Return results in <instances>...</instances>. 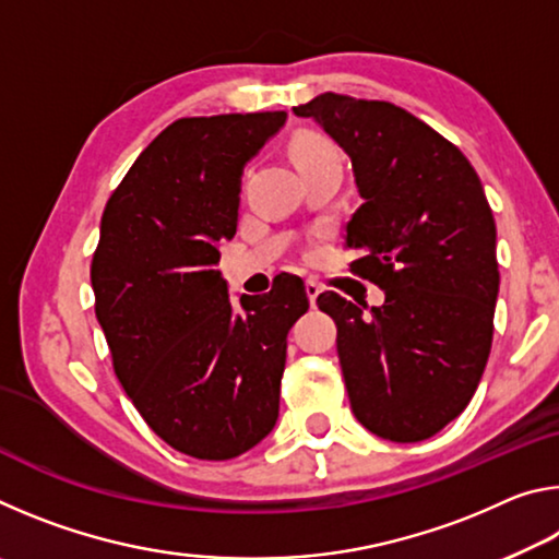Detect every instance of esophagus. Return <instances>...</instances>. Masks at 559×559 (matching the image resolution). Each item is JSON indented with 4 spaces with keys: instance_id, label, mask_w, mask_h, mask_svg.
<instances>
[{
    "instance_id": "esophagus-1",
    "label": "esophagus",
    "mask_w": 559,
    "mask_h": 559,
    "mask_svg": "<svg viewBox=\"0 0 559 559\" xmlns=\"http://www.w3.org/2000/svg\"><path fill=\"white\" fill-rule=\"evenodd\" d=\"M320 290H323V288H320L316 281H306V293H308V300H310V306H313V308H316V300L320 296Z\"/></svg>"
}]
</instances>
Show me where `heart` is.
<instances>
[{"mask_svg": "<svg viewBox=\"0 0 559 559\" xmlns=\"http://www.w3.org/2000/svg\"><path fill=\"white\" fill-rule=\"evenodd\" d=\"M288 153L293 157V163H296V167L302 173V169L323 163V159L337 157V147L330 143L325 135H320V132H298V135H293L290 140Z\"/></svg>", "mask_w": 559, "mask_h": 559, "instance_id": "heart-1", "label": "heart"}]
</instances>
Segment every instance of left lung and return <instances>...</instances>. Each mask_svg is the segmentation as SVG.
I'll return each instance as SVG.
<instances>
[{"instance_id": "left-lung-1", "label": "left lung", "mask_w": 559, "mask_h": 559, "mask_svg": "<svg viewBox=\"0 0 559 559\" xmlns=\"http://www.w3.org/2000/svg\"><path fill=\"white\" fill-rule=\"evenodd\" d=\"M349 155L362 204L349 271L384 290L362 313L318 296L337 325L349 406L365 429L424 441L466 409L486 370L498 298L496 222L476 169L427 122L386 100L323 93L293 108Z\"/></svg>"}]
</instances>
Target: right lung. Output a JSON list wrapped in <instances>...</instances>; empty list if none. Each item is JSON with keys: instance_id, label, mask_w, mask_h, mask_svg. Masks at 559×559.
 Instances as JSON below:
<instances>
[{"instance_id": "right-lung-1", "label": "right lung", "mask_w": 559, "mask_h": 559, "mask_svg": "<svg viewBox=\"0 0 559 559\" xmlns=\"http://www.w3.org/2000/svg\"><path fill=\"white\" fill-rule=\"evenodd\" d=\"M283 122V110L175 120L100 219L91 283L112 370L147 427L194 459H234L276 427L286 337L308 310L298 276L236 310L214 269L243 165Z\"/></svg>"}]
</instances>
